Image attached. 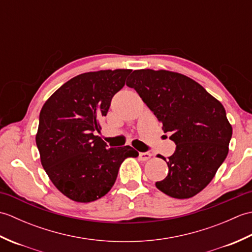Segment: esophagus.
I'll return each instance as SVG.
<instances>
[{"instance_id":"obj_1","label":"esophagus","mask_w":252,"mask_h":252,"mask_svg":"<svg viewBox=\"0 0 252 252\" xmlns=\"http://www.w3.org/2000/svg\"><path fill=\"white\" fill-rule=\"evenodd\" d=\"M151 157H152L151 153H140V155H138V158H140V160H142V161H147Z\"/></svg>"}]
</instances>
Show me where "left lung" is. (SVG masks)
I'll return each mask as SVG.
<instances>
[{"mask_svg": "<svg viewBox=\"0 0 252 252\" xmlns=\"http://www.w3.org/2000/svg\"><path fill=\"white\" fill-rule=\"evenodd\" d=\"M162 123L175 152L169 172L156 182L159 190L185 199L197 195L215 178L228 154L233 129L223 105L199 83L178 72L141 69L126 81Z\"/></svg>", "mask_w": 252, "mask_h": 252, "instance_id": "obj_1", "label": "left lung"}]
</instances>
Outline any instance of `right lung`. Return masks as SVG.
<instances>
[{"mask_svg":"<svg viewBox=\"0 0 252 252\" xmlns=\"http://www.w3.org/2000/svg\"><path fill=\"white\" fill-rule=\"evenodd\" d=\"M130 69L85 72L69 80L45 101L35 143L52 183L66 197L91 202L114 186L123 160L137 157L131 146L108 148L96 135L99 119L125 87Z\"/></svg>","mask_w":252,"mask_h":252,"instance_id":"obj_1","label":"right lung"}]
</instances>
